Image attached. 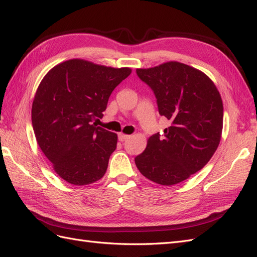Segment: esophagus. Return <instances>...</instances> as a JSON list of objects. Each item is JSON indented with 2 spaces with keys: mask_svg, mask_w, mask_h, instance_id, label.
Wrapping results in <instances>:
<instances>
[{
  "mask_svg": "<svg viewBox=\"0 0 257 257\" xmlns=\"http://www.w3.org/2000/svg\"><path fill=\"white\" fill-rule=\"evenodd\" d=\"M130 137H131L130 135H125V134H122V133H120V134L118 135V138H119L120 142H125L126 139H128Z\"/></svg>",
  "mask_w": 257,
  "mask_h": 257,
  "instance_id": "1",
  "label": "esophagus"
}]
</instances>
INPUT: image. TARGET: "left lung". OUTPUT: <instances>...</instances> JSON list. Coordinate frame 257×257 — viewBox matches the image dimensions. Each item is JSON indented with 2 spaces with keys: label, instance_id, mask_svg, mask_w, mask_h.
Instances as JSON below:
<instances>
[{
  "label": "left lung",
  "instance_id": "1",
  "mask_svg": "<svg viewBox=\"0 0 257 257\" xmlns=\"http://www.w3.org/2000/svg\"><path fill=\"white\" fill-rule=\"evenodd\" d=\"M139 79L149 85L161 115L170 125L148 139L135 158L137 168L149 180L173 185L203 168L220 144L223 103L208 76L179 62L138 68Z\"/></svg>",
  "mask_w": 257,
  "mask_h": 257
}]
</instances>
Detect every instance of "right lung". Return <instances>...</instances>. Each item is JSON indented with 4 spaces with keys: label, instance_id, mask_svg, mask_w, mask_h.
<instances>
[{
    "label": "right lung",
    "instance_id": "right-lung-1",
    "mask_svg": "<svg viewBox=\"0 0 257 257\" xmlns=\"http://www.w3.org/2000/svg\"><path fill=\"white\" fill-rule=\"evenodd\" d=\"M132 73L74 59L47 73L32 105L38 146L56 173L74 185L99 180L116 148V134L97 126L112 91ZM98 120V119H97Z\"/></svg>",
    "mask_w": 257,
    "mask_h": 257
}]
</instances>
